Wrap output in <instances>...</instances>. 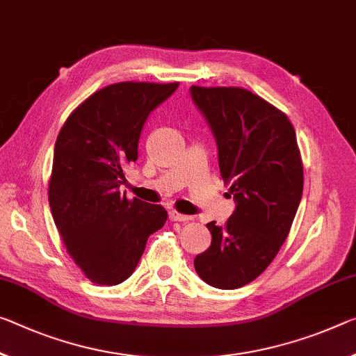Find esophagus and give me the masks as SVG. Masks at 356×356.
Wrapping results in <instances>:
<instances>
[{
	"mask_svg": "<svg viewBox=\"0 0 356 356\" xmlns=\"http://www.w3.org/2000/svg\"><path fill=\"white\" fill-rule=\"evenodd\" d=\"M169 220H171V222H188L191 217L184 216V213H179L176 211H169Z\"/></svg>",
	"mask_w": 356,
	"mask_h": 356,
	"instance_id": "esophagus-1",
	"label": "esophagus"
}]
</instances>
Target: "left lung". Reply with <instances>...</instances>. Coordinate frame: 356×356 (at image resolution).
<instances>
[{
    "label": "left lung",
    "instance_id": "8db88e82",
    "mask_svg": "<svg viewBox=\"0 0 356 356\" xmlns=\"http://www.w3.org/2000/svg\"><path fill=\"white\" fill-rule=\"evenodd\" d=\"M190 95L212 129L220 176L236 202L223 227L207 223L212 242L195 269L216 289H241L269 266L296 216L304 184L296 133L284 112L245 88L191 86Z\"/></svg>",
    "mask_w": 356,
    "mask_h": 356
}]
</instances>
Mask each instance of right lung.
<instances>
[{"label": "right lung", "instance_id": "1", "mask_svg": "<svg viewBox=\"0 0 356 356\" xmlns=\"http://www.w3.org/2000/svg\"><path fill=\"white\" fill-rule=\"evenodd\" d=\"M179 82H118L95 92L60 129L49 204L67 253L88 280L118 285L134 273L150 234L163 228L160 204L122 195L138 160L145 120Z\"/></svg>", "mask_w": 356, "mask_h": 356}]
</instances>
